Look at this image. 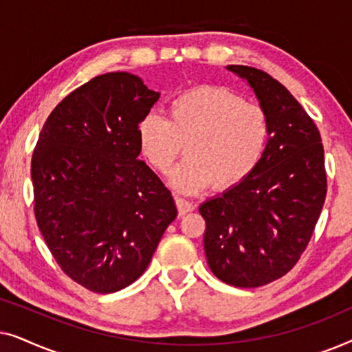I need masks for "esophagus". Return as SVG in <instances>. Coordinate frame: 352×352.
Wrapping results in <instances>:
<instances>
[{"label": "esophagus", "mask_w": 352, "mask_h": 352, "mask_svg": "<svg viewBox=\"0 0 352 352\" xmlns=\"http://www.w3.org/2000/svg\"><path fill=\"white\" fill-rule=\"evenodd\" d=\"M175 201H176L177 213H179V216H184L187 213H190V211H194V208H195V206L192 205L189 200L181 199V197H175Z\"/></svg>", "instance_id": "1"}]
</instances>
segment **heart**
<instances>
[{
	"label": "heart",
	"mask_w": 352,
	"mask_h": 352,
	"mask_svg": "<svg viewBox=\"0 0 352 352\" xmlns=\"http://www.w3.org/2000/svg\"><path fill=\"white\" fill-rule=\"evenodd\" d=\"M269 138L271 122L264 107L213 86L186 91L168 104L166 120L148 113L138 126L142 157L162 175L170 171L184 146L187 158L170 177L182 194L211 184L216 189L240 184L263 160Z\"/></svg>",
	"instance_id": "b5f03b06"
}]
</instances>
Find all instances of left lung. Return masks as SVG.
Wrapping results in <instances>:
<instances>
[{"mask_svg":"<svg viewBox=\"0 0 352 352\" xmlns=\"http://www.w3.org/2000/svg\"><path fill=\"white\" fill-rule=\"evenodd\" d=\"M252 86L271 122V138L252 175L200 205L211 272L239 288L271 283L305 253L327 195L324 146L316 123L266 72L229 65Z\"/></svg>","mask_w":352,"mask_h":352,"instance_id":"8db88e82","label":"left lung"}]
</instances>
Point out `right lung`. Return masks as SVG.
I'll return each instance as SVG.
<instances>
[{
  "instance_id": "add662e5",
  "label": "right lung",
  "mask_w": 352,
  "mask_h": 352,
  "mask_svg": "<svg viewBox=\"0 0 352 352\" xmlns=\"http://www.w3.org/2000/svg\"><path fill=\"white\" fill-rule=\"evenodd\" d=\"M158 98L126 72L96 76L56 105L33 151L38 228L62 271L94 293L141 277L177 214L139 160V122Z\"/></svg>"
}]
</instances>
